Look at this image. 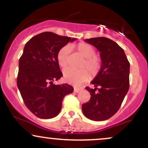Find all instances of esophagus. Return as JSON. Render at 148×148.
Here are the masks:
<instances>
[{"label": "esophagus", "mask_w": 148, "mask_h": 148, "mask_svg": "<svg viewBox=\"0 0 148 148\" xmlns=\"http://www.w3.org/2000/svg\"><path fill=\"white\" fill-rule=\"evenodd\" d=\"M82 88H74V92H79L80 91L82 90Z\"/></svg>", "instance_id": "34e87169"}]
</instances>
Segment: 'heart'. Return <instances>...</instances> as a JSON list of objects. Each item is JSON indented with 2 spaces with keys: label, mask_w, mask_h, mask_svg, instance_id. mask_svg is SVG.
<instances>
[{
  "label": "heart",
  "mask_w": 148,
  "mask_h": 148,
  "mask_svg": "<svg viewBox=\"0 0 148 148\" xmlns=\"http://www.w3.org/2000/svg\"><path fill=\"white\" fill-rule=\"evenodd\" d=\"M76 49L85 58L81 64V67L87 69L92 76L97 75L101 68V62L100 58L95 56V49L91 45L86 43L78 44L76 46ZM69 52L70 47L69 46H65L60 49L58 53V62L62 68L69 64ZM87 70L82 69L78 70L72 67L66 68L63 70L64 79L69 84L79 86L89 79L90 74Z\"/></svg>",
  "instance_id": "obj_1"
}]
</instances>
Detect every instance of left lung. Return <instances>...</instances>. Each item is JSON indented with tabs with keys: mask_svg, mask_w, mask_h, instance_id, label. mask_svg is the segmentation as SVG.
<instances>
[{
	"mask_svg": "<svg viewBox=\"0 0 148 148\" xmlns=\"http://www.w3.org/2000/svg\"><path fill=\"white\" fill-rule=\"evenodd\" d=\"M84 41L100 52L101 65L91 82L95 88H86L91 97L82 104V111L90 120L103 121L118 111L129 90L130 64L123 49L110 39L99 37Z\"/></svg>",
	"mask_w": 148,
	"mask_h": 148,
	"instance_id": "1",
	"label": "left lung"
}]
</instances>
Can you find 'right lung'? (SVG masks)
Listing matches in <instances>:
<instances>
[{
	"label": "right lung",
	"mask_w": 148,
	"mask_h": 148,
	"mask_svg": "<svg viewBox=\"0 0 148 148\" xmlns=\"http://www.w3.org/2000/svg\"><path fill=\"white\" fill-rule=\"evenodd\" d=\"M74 40L76 38L45 32L25 44L18 62L17 87L25 105L37 118L57 116L64 96L74 91L70 85H55L53 81L62 76L58 53Z\"/></svg>",
	"instance_id": "obj_1"
}]
</instances>
